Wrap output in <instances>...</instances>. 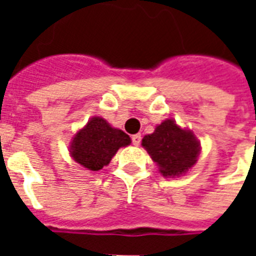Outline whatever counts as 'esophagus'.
<instances>
[{
	"label": "esophagus",
	"mask_w": 256,
	"mask_h": 256,
	"mask_svg": "<svg viewBox=\"0 0 256 256\" xmlns=\"http://www.w3.org/2000/svg\"><path fill=\"white\" fill-rule=\"evenodd\" d=\"M132 141H133V144L137 146V145H140V142H141V136H140V134H134L133 137H132Z\"/></svg>",
	"instance_id": "obj_1"
}]
</instances>
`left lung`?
Returning <instances> with one entry per match:
<instances>
[{
    "instance_id": "obj_1",
    "label": "left lung",
    "mask_w": 256,
    "mask_h": 256,
    "mask_svg": "<svg viewBox=\"0 0 256 256\" xmlns=\"http://www.w3.org/2000/svg\"><path fill=\"white\" fill-rule=\"evenodd\" d=\"M141 145L155 162L163 177H181L198 163L200 141L192 130L181 128L174 119H164L155 128L152 134H146Z\"/></svg>"
}]
</instances>
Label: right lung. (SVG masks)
<instances>
[{
  "mask_svg": "<svg viewBox=\"0 0 256 256\" xmlns=\"http://www.w3.org/2000/svg\"><path fill=\"white\" fill-rule=\"evenodd\" d=\"M132 144L120 128H112L104 118H90L70 141V156L89 172H98L110 164L119 148Z\"/></svg>",
  "mask_w": 256,
  "mask_h": 256,
  "instance_id": "1",
  "label": "right lung"
}]
</instances>
